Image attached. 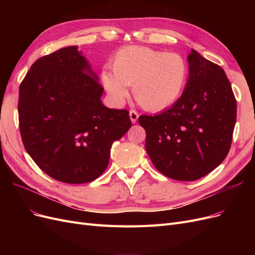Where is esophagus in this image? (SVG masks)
I'll return each mask as SVG.
<instances>
[{"label": "esophagus", "mask_w": 255, "mask_h": 255, "mask_svg": "<svg viewBox=\"0 0 255 255\" xmlns=\"http://www.w3.org/2000/svg\"><path fill=\"white\" fill-rule=\"evenodd\" d=\"M138 117H139V114H138L136 111H130L129 112V118H130V121H132L133 123H135L137 121Z\"/></svg>", "instance_id": "34e87169"}]
</instances>
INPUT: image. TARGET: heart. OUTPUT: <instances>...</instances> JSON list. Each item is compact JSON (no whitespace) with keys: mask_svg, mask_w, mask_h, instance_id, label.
<instances>
[{"mask_svg":"<svg viewBox=\"0 0 255 255\" xmlns=\"http://www.w3.org/2000/svg\"><path fill=\"white\" fill-rule=\"evenodd\" d=\"M113 71L104 68L101 83L112 101L120 105L133 86V95L142 109L160 112L182 97L188 79V65L181 55L143 45H128L116 52Z\"/></svg>","mask_w":255,"mask_h":255,"instance_id":"1","label":"heart"}]
</instances>
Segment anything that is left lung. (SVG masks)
I'll use <instances>...</instances> for the list:
<instances>
[{"instance_id": "obj_1", "label": "left lung", "mask_w": 255, "mask_h": 255, "mask_svg": "<svg viewBox=\"0 0 255 255\" xmlns=\"http://www.w3.org/2000/svg\"><path fill=\"white\" fill-rule=\"evenodd\" d=\"M189 76L179 101L154 116H140L145 150L159 172L196 181L228 155L236 122V100L223 69L191 49Z\"/></svg>"}]
</instances>
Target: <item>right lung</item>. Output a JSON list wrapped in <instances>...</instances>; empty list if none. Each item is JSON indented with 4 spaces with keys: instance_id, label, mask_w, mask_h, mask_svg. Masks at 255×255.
Instances as JSON below:
<instances>
[{
    "instance_id": "1",
    "label": "right lung",
    "mask_w": 255,
    "mask_h": 255,
    "mask_svg": "<svg viewBox=\"0 0 255 255\" xmlns=\"http://www.w3.org/2000/svg\"><path fill=\"white\" fill-rule=\"evenodd\" d=\"M98 75L76 45L37 59L19 88V127L29 156L54 180L95 181L111 148L132 127L127 110L106 107Z\"/></svg>"
}]
</instances>
